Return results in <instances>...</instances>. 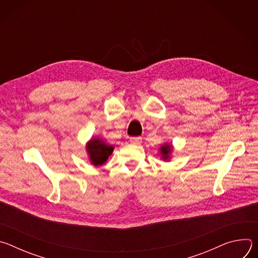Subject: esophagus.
<instances>
[{
	"label": "esophagus",
	"mask_w": 258,
	"mask_h": 258,
	"mask_svg": "<svg viewBox=\"0 0 258 258\" xmlns=\"http://www.w3.org/2000/svg\"><path fill=\"white\" fill-rule=\"evenodd\" d=\"M130 142L135 145H140L142 143V138L141 137H132L130 139Z\"/></svg>",
	"instance_id": "esophagus-1"
}]
</instances>
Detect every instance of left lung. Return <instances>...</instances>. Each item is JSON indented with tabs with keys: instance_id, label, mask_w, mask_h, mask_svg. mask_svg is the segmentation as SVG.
<instances>
[{
	"instance_id": "left-lung-1",
	"label": "left lung",
	"mask_w": 258,
	"mask_h": 258,
	"mask_svg": "<svg viewBox=\"0 0 258 258\" xmlns=\"http://www.w3.org/2000/svg\"><path fill=\"white\" fill-rule=\"evenodd\" d=\"M172 149H173V147L169 143H164L163 145L160 146L159 153L161 155V158L164 161H168L170 159V156H171V153H172Z\"/></svg>"
}]
</instances>
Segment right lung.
Listing matches in <instances>:
<instances>
[{
    "instance_id": "obj_1",
    "label": "right lung",
    "mask_w": 258,
    "mask_h": 258,
    "mask_svg": "<svg viewBox=\"0 0 258 258\" xmlns=\"http://www.w3.org/2000/svg\"><path fill=\"white\" fill-rule=\"evenodd\" d=\"M87 153L91 164L95 166L103 165L109 156L112 154L114 147L113 145H109L99 137L92 138L86 145Z\"/></svg>"
}]
</instances>
